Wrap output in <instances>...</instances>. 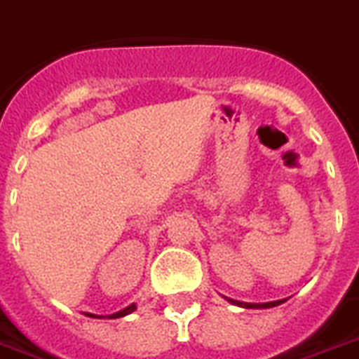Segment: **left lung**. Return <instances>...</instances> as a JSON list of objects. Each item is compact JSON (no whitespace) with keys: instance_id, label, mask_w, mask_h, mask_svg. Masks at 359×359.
I'll list each match as a JSON object with an SVG mask.
<instances>
[{"instance_id":"left-lung-1","label":"left lung","mask_w":359,"mask_h":359,"mask_svg":"<svg viewBox=\"0 0 359 359\" xmlns=\"http://www.w3.org/2000/svg\"><path fill=\"white\" fill-rule=\"evenodd\" d=\"M231 303H236V305H241V306H246V309H270V306H277L279 303H283V301H272V303H263V305H255V303H239V301H233L230 299Z\"/></svg>"}]
</instances>
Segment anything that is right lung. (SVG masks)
Masks as SVG:
<instances>
[{"instance_id": "add662e5", "label": "right lung", "mask_w": 359, "mask_h": 359, "mask_svg": "<svg viewBox=\"0 0 359 359\" xmlns=\"http://www.w3.org/2000/svg\"><path fill=\"white\" fill-rule=\"evenodd\" d=\"M133 310H137V305H129L128 309H123V310H120V312H116V314H111V316H107V318L109 319H114V318H122V316H128V314H131V312H133ZM91 316V318H98V316H95V314H89Z\"/></svg>"}]
</instances>
